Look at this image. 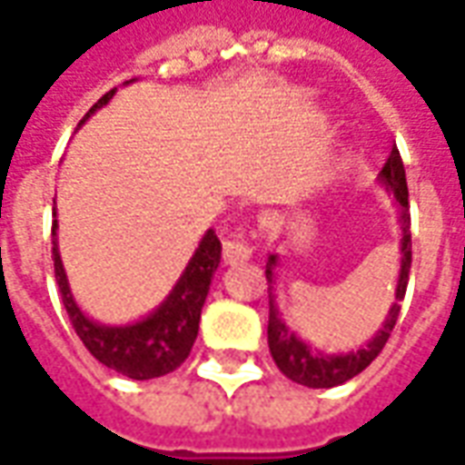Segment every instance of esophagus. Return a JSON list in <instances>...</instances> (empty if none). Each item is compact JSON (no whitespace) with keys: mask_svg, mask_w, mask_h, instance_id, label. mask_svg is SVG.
<instances>
[{"mask_svg":"<svg viewBox=\"0 0 465 465\" xmlns=\"http://www.w3.org/2000/svg\"><path fill=\"white\" fill-rule=\"evenodd\" d=\"M252 245L242 235H230V238L223 242V258H225L227 265H238L251 261Z\"/></svg>","mask_w":465,"mask_h":465,"instance_id":"34e87169","label":"esophagus"}]
</instances>
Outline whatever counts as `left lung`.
Wrapping results in <instances>:
<instances>
[{"label": "left lung", "instance_id": "1", "mask_svg": "<svg viewBox=\"0 0 465 465\" xmlns=\"http://www.w3.org/2000/svg\"><path fill=\"white\" fill-rule=\"evenodd\" d=\"M380 182L385 184L387 190L392 192V197L398 202L400 210V278L398 291H395V303L387 313L385 324L377 334L357 351L349 354H324L319 349L309 347L306 341H301L299 336L293 334L286 326V322L281 319L278 306L273 299V268L278 263V255H268V265H265V278H268V299H271V313H268V347L273 354V361L278 364V370L286 374L288 380L299 382L303 387H336L341 382H347L351 377H357L361 370H367L372 360H377V354L382 351L387 344V339L392 334V329L398 324L400 316V301L405 299L410 278V263H412V240H410V204H408V179H405V166L400 159L398 149H392L387 156L385 166L380 172Z\"/></svg>", "mask_w": 465, "mask_h": 465}]
</instances>
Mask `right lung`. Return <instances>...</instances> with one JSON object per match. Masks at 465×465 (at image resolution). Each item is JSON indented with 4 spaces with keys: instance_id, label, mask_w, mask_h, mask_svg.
I'll return each instance as SVG.
<instances>
[{
    "instance_id": "right-lung-1",
    "label": "right lung",
    "mask_w": 465,
    "mask_h": 465,
    "mask_svg": "<svg viewBox=\"0 0 465 465\" xmlns=\"http://www.w3.org/2000/svg\"><path fill=\"white\" fill-rule=\"evenodd\" d=\"M129 83V80H126ZM114 91H108L104 98H98V104L93 105L80 121L83 126L91 114L98 108H104ZM57 210L53 207V261H55V281L63 296L70 324L80 336V341L91 351L95 360L105 364L108 370H116L124 377L131 380H153V377H164L174 372L182 361L190 357L192 344L200 331V313L207 299V291L213 283V275L220 265V252L223 245L214 235V230H207L202 238L200 248L194 251L192 261L184 268V273L177 281V286L172 288V293L166 296L164 303L152 312L146 319H141L136 324L126 326H105L98 322H91L85 313L80 312L78 303L70 293L67 286L65 268L57 252Z\"/></svg>"
}]
</instances>
